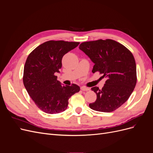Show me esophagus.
Returning <instances> with one entry per match:
<instances>
[{"instance_id": "esophagus-1", "label": "esophagus", "mask_w": 153, "mask_h": 153, "mask_svg": "<svg viewBox=\"0 0 153 153\" xmlns=\"http://www.w3.org/2000/svg\"><path fill=\"white\" fill-rule=\"evenodd\" d=\"M81 90L83 91H89L90 89L88 87H81Z\"/></svg>"}]
</instances>
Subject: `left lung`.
Returning <instances> with one entry per match:
<instances>
[{"label": "left lung", "instance_id": "1", "mask_svg": "<svg viewBox=\"0 0 153 153\" xmlns=\"http://www.w3.org/2000/svg\"><path fill=\"white\" fill-rule=\"evenodd\" d=\"M79 48L94 64L92 73L98 71L106 78L101 89L96 86L91 88L97 98L89 104L90 108L99 112H113L126 102L135 87L137 67L133 54L112 39L84 42Z\"/></svg>", "mask_w": 153, "mask_h": 153}]
</instances>
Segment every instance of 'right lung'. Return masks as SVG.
Masks as SVG:
<instances>
[{"instance_id": "obj_1", "label": "right lung", "mask_w": 153, "mask_h": 153, "mask_svg": "<svg viewBox=\"0 0 153 153\" xmlns=\"http://www.w3.org/2000/svg\"><path fill=\"white\" fill-rule=\"evenodd\" d=\"M78 45V42L48 41L36 48L26 60L24 86L37 106L45 113L64 112L69 98L80 89L76 84L62 85L55 76L60 73L64 55Z\"/></svg>"}]
</instances>
